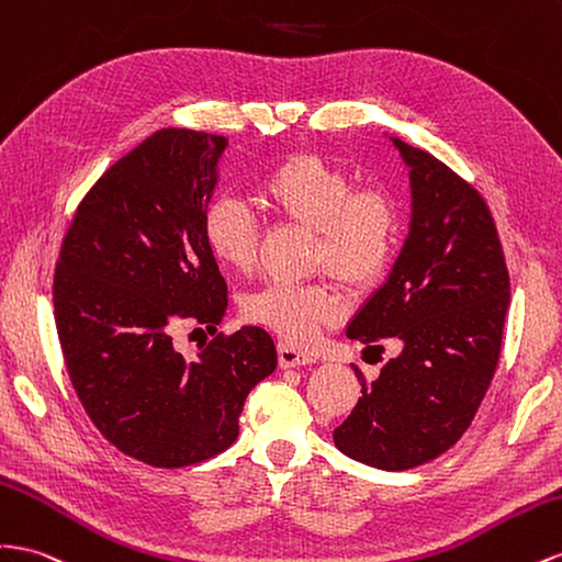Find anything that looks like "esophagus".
Returning a JSON list of instances; mask_svg holds the SVG:
<instances>
[{"mask_svg":"<svg viewBox=\"0 0 562 562\" xmlns=\"http://www.w3.org/2000/svg\"><path fill=\"white\" fill-rule=\"evenodd\" d=\"M314 357L297 350V347L293 345H285L281 342L279 345V367L281 369H293V367H305V363H312Z\"/></svg>","mask_w":562,"mask_h":562,"instance_id":"1","label":"esophagus"}]
</instances>
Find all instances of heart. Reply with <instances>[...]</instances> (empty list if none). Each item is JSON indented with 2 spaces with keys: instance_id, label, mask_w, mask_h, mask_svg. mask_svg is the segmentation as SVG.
Listing matches in <instances>:
<instances>
[{
  "instance_id": "obj_1",
  "label": "heart",
  "mask_w": 562,
  "mask_h": 562,
  "mask_svg": "<svg viewBox=\"0 0 562 562\" xmlns=\"http://www.w3.org/2000/svg\"><path fill=\"white\" fill-rule=\"evenodd\" d=\"M257 199L274 217L312 229V269H326L350 288L373 285L397 250L394 195L378 184L355 187V177L324 156H288L260 179ZM203 240L224 269L248 274L257 262L260 226L248 205L220 195L203 212ZM244 314L285 342L307 345L340 322L345 300L330 281L265 283L244 300Z\"/></svg>"
}]
</instances>
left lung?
Returning <instances> with one entry per match:
<instances>
[{"label": "left lung", "mask_w": 562, "mask_h": 562, "mask_svg": "<svg viewBox=\"0 0 562 562\" xmlns=\"http://www.w3.org/2000/svg\"><path fill=\"white\" fill-rule=\"evenodd\" d=\"M412 179V226L387 281L363 302L347 338L383 350L402 342L375 381L355 367L361 397L333 442L381 470L437 459L473 423L498 363L510 279L482 195L392 136Z\"/></svg>", "instance_id": "8db88e82"}]
</instances>
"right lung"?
Instances as JSON below:
<instances>
[{"label": "right lung", "mask_w": 562, "mask_h": 562, "mask_svg": "<svg viewBox=\"0 0 562 562\" xmlns=\"http://www.w3.org/2000/svg\"><path fill=\"white\" fill-rule=\"evenodd\" d=\"M226 136L158 130L103 172L60 246L54 314L70 383L99 432L156 468L229 449L248 392L277 369L260 326L175 350L181 322L217 330L226 283L203 240Z\"/></svg>", "instance_id": "obj_1"}]
</instances>
